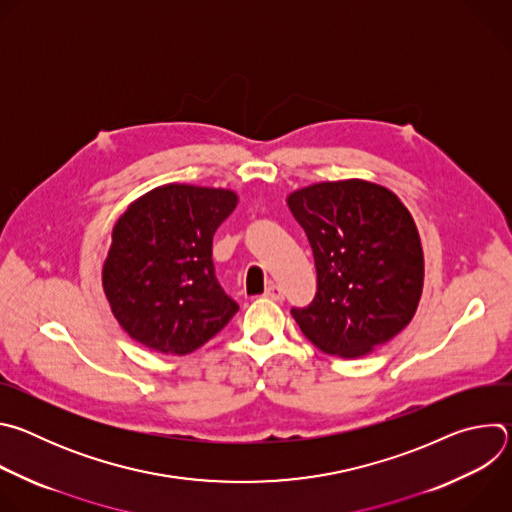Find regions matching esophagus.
<instances>
[{"label": "esophagus", "mask_w": 512, "mask_h": 512, "mask_svg": "<svg viewBox=\"0 0 512 512\" xmlns=\"http://www.w3.org/2000/svg\"><path fill=\"white\" fill-rule=\"evenodd\" d=\"M265 298L275 300V302H281V300H283V289H281L279 285H275V283H269V285L265 287Z\"/></svg>", "instance_id": "34e87169"}]
</instances>
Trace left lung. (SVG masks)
<instances>
[{
	"mask_svg": "<svg viewBox=\"0 0 512 512\" xmlns=\"http://www.w3.org/2000/svg\"><path fill=\"white\" fill-rule=\"evenodd\" d=\"M287 206L310 241L318 289L291 308L304 336L326 354L358 358L395 338L415 316L423 249L413 216L385 186L320 182Z\"/></svg>",
	"mask_w": 512,
	"mask_h": 512,
	"instance_id": "left-lung-1",
	"label": "left lung"
}]
</instances>
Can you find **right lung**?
I'll return each mask as SVG.
<instances>
[{
    "instance_id": "obj_1",
    "label": "right lung",
    "mask_w": 512,
    "mask_h": 512,
    "mask_svg": "<svg viewBox=\"0 0 512 512\" xmlns=\"http://www.w3.org/2000/svg\"><path fill=\"white\" fill-rule=\"evenodd\" d=\"M235 206L233 190L166 184L119 216L103 289L119 326L135 342L182 356L239 312L212 263V237Z\"/></svg>"
}]
</instances>
